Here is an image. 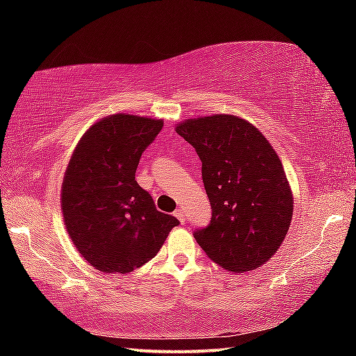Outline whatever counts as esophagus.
Segmentation results:
<instances>
[{
    "instance_id": "34e87169",
    "label": "esophagus",
    "mask_w": 356,
    "mask_h": 356,
    "mask_svg": "<svg viewBox=\"0 0 356 356\" xmlns=\"http://www.w3.org/2000/svg\"><path fill=\"white\" fill-rule=\"evenodd\" d=\"M174 215H176V218L182 222V225H185V213H184V210L182 209H177L176 212H174Z\"/></svg>"
}]
</instances>
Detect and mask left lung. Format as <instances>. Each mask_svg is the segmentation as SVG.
Returning <instances> with one entry per match:
<instances>
[{
    "label": "left lung",
    "mask_w": 356,
    "mask_h": 356,
    "mask_svg": "<svg viewBox=\"0 0 356 356\" xmlns=\"http://www.w3.org/2000/svg\"><path fill=\"white\" fill-rule=\"evenodd\" d=\"M177 134L196 149L212 206L196 242L222 268L250 272L272 257L291 227L293 196L272 144L232 114L188 119Z\"/></svg>",
    "instance_id": "1"
}]
</instances>
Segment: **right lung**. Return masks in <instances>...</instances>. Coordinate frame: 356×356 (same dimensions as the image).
Listing matches in <instances>:
<instances>
[{
    "label": "right lung",
    "instance_id": "obj_1",
    "mask_svg": "<svg viewBox=\"0 0 356 356\" xmlns=\"http://www.w3.org/2000/svg\"><path fill=\"white\" fill-rule=\"evenodd\" d=\"M161 119L118 113L81 136L61 186L64 225L75 248L104 273H130L150 261L179 220L156 210L135 180Z\"/></svg>",
    "mask_w": 356,
    "mask_h": 356
}]
</instances>
